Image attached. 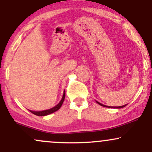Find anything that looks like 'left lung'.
I'll return each instance as SVG.
<instances>
[{"mask_svg":"<svg viewBox=\"0 0 152 152\" xmlns=\"http://www.w3.org/2000/svg\"><path fill=\"white\" fill-rule=\"evenodd\" d=\"M96 103H98V104H99V105H101V106H104V107L113 108V109H121V108L125 107V106H126V105H123V106H105V105H104V104H101V103H99V102H96Z\"/></svg>","mask_w":152,"mask_h":152,"instance_id":"8db88e82","label":"left lung"}]
</instances>
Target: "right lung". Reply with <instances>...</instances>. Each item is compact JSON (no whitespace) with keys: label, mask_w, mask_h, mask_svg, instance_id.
<instances>
[{"label":"right lung","mask_w":152,"mask_h":152,"mask_svg":"<svg viewBox=\"0 0 152 152\" xmlns=\"http://www.w3.org/2000/svg\"><path fill=\"white\" fill-rule=\"evenodd\" d=\"M65 95H66V93H65V91H64V94H63V97L61 100V102H59L56 106H55L54 107L51 108V109H48V110H44V111H31V110H29V111H30L32 114L36 115V116H46V115L52 114V113L58 111V110L61 108V106H62L63 103H64V99H65Z\"/></svg>","instance_id":"right-lung-1"}]
</instances>
